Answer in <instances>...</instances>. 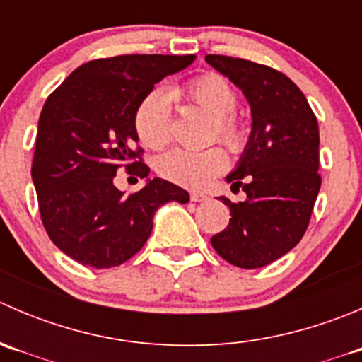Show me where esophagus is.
<instances>
[{
	"instance_id": "34e87169",
	"label": "esophagus",
	"mask_w": 362,
	"mask_h": 362,
	"mask_svg": "<svg viewBox=\"0 0 362 362\" xmlns=\"http://www.w3.org/2000/svg\"><path fill=\"white\" fill-rule=\"evenodd\" d=\"M206 199V196L202 194V192H191V202L198 203V202H204Z\"/></svg>"
}]
</instances>
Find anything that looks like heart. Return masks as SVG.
Segmentation results:
<instances>
[{"label": "heart", "mask_w": 362, "mask_h": 362, "mask_svg": "<svg viewBox=\"0 0 362 362\" xmlns=\"http://www.w3.org/2000/svg\"><path fill=\"white\" fill-rule=\"evenodd\" d=\"M173 94L185 98L211 117L210 138H217L231 152L243 151L247 129L236 113L238 93L226 76L203 73L184 86L175 87ZM134 131L141 144L152 151H160L170 144L171 113L166 93L156 89L148 93L134 112ZM228 168V156L221 147L202 152L171 151L158 160V173L182 187L202 189Z\"/></svg>", "instance_id": "obj_1"}]
</instances>
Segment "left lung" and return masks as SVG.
<instances>
[{
  "label": "left lung",
  "instance_id": "8db88e82",
  "mask_svg": "<svg viewBox=\"0 0 362 362\" xmlns=\"http://www.w3.org/2000/svg\"><path fill=\"white\" fill-rule=\"evenodd\" d=\"M206 63L243 90L252 108V134L231 191L247 194L229 206L224 231L211 236L215 252L243 269L262 268L294 249L308 228L320 189L319 124L305 94L276 69L208 54Z\"/></svg>",
  "mask_w": 362,
  "mask_h": 362
}]
</instances>
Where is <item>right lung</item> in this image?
I'll return each mask as SVG.
<instances>
[{"label":"right lung","mask_w":362,"mask_h":362,"mask_svg":"<svg viewBox=\"0 0 362 362\" xmlns=\"http://www.w3.org/2000/svg\"><path fill=\"white\" fill-rule=\"evenodd\" d=\"M196 56L127 54L82 64L47 98L38 120L31 177L40 217L54 245L90 268L133 257L152 231L160 204L189 194L163 178L124 196L113 185L120 168L147 178L134 112L166 75Z\"/></svg>","instance_id":"right-lung-1"}]
</instances>
